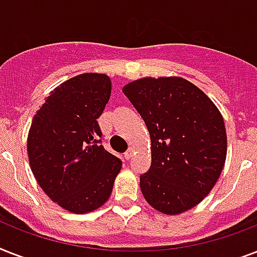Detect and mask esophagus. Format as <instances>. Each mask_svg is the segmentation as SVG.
Listing matches in <instances>:
<instances>
[{
  "mask_svg": "<svg viewBox=\"0 0 257 257\" xmlns=\"http://www.w3.org/2000/svg\"><path fill=\"white\" fill-rule=\"evenodd\" d=\"M133 152H135V151H133V148H129L128 151H126V152L124 153L125 159H126V160H129V159H131V157L133 156Z\"/></svg>",
  "mask_w": 257,
  "mask_h": 257,
  "instance_id": "34e87169",
  "label": "esophagus"
}]
</instances>
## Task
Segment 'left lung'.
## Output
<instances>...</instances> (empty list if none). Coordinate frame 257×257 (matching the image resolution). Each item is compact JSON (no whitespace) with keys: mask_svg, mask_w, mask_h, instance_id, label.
Returning <instances> with one entry per match:
<instances>
[{"mask_svg":"<svg viewBox=\"0 0 257 257\" xmlns=\"http://www.w3.org/2000/svg\"><path fill=\"white\" fill-rule=\"evenodd\" d=\"M124 94L143 117L152 164L140 176L144 199L164 215H180L212 191L227 159L221 113L200 88L183 77H144Z\"/></svg>","mask_w":257,"mask_h":257,"instance_id":"1","label":"left lung"}]
</instances>
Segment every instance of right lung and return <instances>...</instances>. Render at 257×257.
<instances>
[{"label": "right lung", "instance_id": "right-lung-1", "mask_svg": "<svg viewBox=\"0 0 257 257\" xmlns=\"http://www.w3.org/2000/svg\"><path fill=\"white\" fill-rule=\"evenodd\" d=\"M112 92L106 74H78L50 92L28 133L30 169L49 199L88 213L108 201L121 163L100 145L97 118Z\"/></svg>", "mask_w": 257, "mask_h": 257}]
</instances>
